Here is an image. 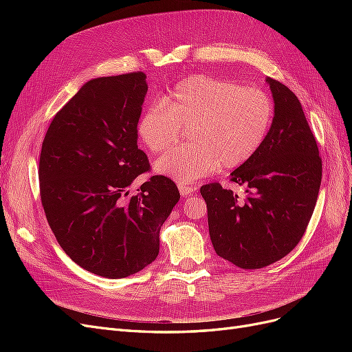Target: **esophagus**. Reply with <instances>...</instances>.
<instances>
[{
  "label": "esophagus",
  "instance_id": "esophagus-1",
  "mask_svg": "<svg viewBox=\"0 0 352 352\" xmlns=\"http://www.w3.org/2000/svg\"><path fill=\"white\" fill-rule=\"evenodd\" d=\"M177 188H179V192L182 197H188L197 190V188H194L192 185H186V184H179Z\"/></svg>",
  "mask_w": 352,
  "mask_h": 352
}]
</instances>
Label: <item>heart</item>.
I'll return each mask as SVG.
<instances>
[{
	"label": "heart",
	"instance_id": "heart-1",
	"mask_svg": "<svg viewBox=\"0 0 352 352\" xmlns=\"http://www.w3.org/2000/svg\"><path fill=\"white\" fill-rule=\"evenodd\" d=\"M274 119V102L260 88L194 74L179 82L163 102L151 104L138 120V136L150 153H162L188 129V141L160 157L155 172L192 184L219 166L236 168L257 153Z\"/></svg>",
	"mask_w": 352,
	"mask_h": 352
}]
</instances>
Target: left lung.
Listing matches in <instances>:
<instances>
[{
	"label": "left lung",
	"mask_w": 352,
	"mask_h": 352,
	"mask_svg": "<svg viewBox=\"0 0 352 352\" xmlns=\"http://www.w3.org/2000/svg\"><path fill=\"white\" fill-rule=\"evenodd\" d=\"M272 129L260 150L230 173L247 188L239 199L220 184L201 186L208 230L217 255L241 269L279 261L301 241L322 184V158L301 102L272 78Z\"/></svg>",
	"instance_id": "1"
}]
</instances>
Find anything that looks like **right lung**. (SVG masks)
Masks as SVG:
<instances>
[{
  "label": "right lung",
  "mask_w": 352,
  "mask_h": 352,
  "mask_svg": "<svg viewBox=\"0 0 352 352\" xmlns=\"http://www.w3.org/2000/svg\"><path fill=\"white\" fill-rule=\"evenodd\" d=\"M145 79L135 72L85 83L54 116L39 157L42 207L60 247L109 279L127 278L157 258L160 229L180 198L164 176L127 197V186L151 168L136 131Z\"/></svg>",
  "instance_id": "obj_1"
}]
</instances>
